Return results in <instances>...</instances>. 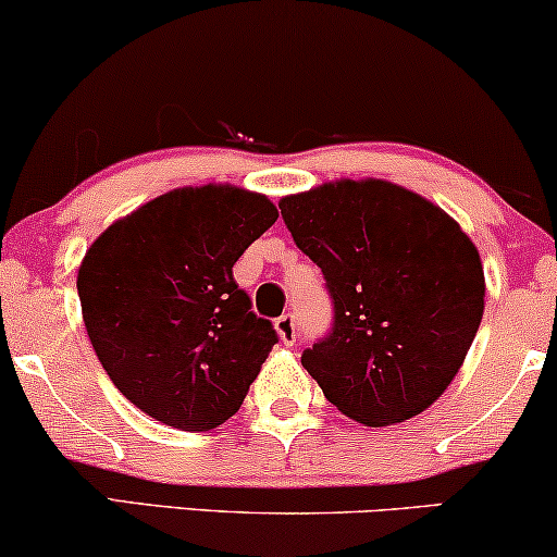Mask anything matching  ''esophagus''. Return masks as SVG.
I'll return each mask as SVG.
<instances>
[{
  "instance_id": "1",
  "label": "esophagus",
  "mask_w": 557,
  "mask_h": 557,
  "mask_svg": "<svg viewBox=\"0 0 557 557\" xmlns=\"http://www.w3.org/2000/svg\"><path fill=\"white\" fill-rule=\"evenodd\" d=\"M274 329H277L280 342L287 344V347H293L295 336H298V323H295V315L293 313L280 315V319L274 321Z\"/></svg>"
}]
</instances>
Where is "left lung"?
Wrapping results in <instances>:
<instances>
[{"instance_id": "8db88e82", "label": "left lung", "mask_w": 557, "mask_h": 557, "mask_svg": "<svg viewBox=\"0 0 557 557\" xmlns=\"http://www.w3.org/2000/svg\"><path fill=\"white\" fill-rule=\"evenodd\" d=\"M280 213L334 302L331 331L300 357L323 396L368 426L432 406L483 319V264L466 231L383 180L326 182L283 197Z\"/></svg>"}]
</instances>
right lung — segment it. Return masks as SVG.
<instances>
[{"label":"right lung","instance_id":"obj_1","mask_svg":"<svg viewBox=\"0 0 557 557\" xmlns=\"http://www.w3.org/2000/svg\"><path fill=\"white\" fill-rule=\"evenodd\" d=\"M274 221L264 195L182 187L89 246L76 277L84 326L115 388L146 417L208 432L242 408L277 331L251 311L234 264Z\"/></svg>","mask_w":557,"mask_h":557}]
</instances>
